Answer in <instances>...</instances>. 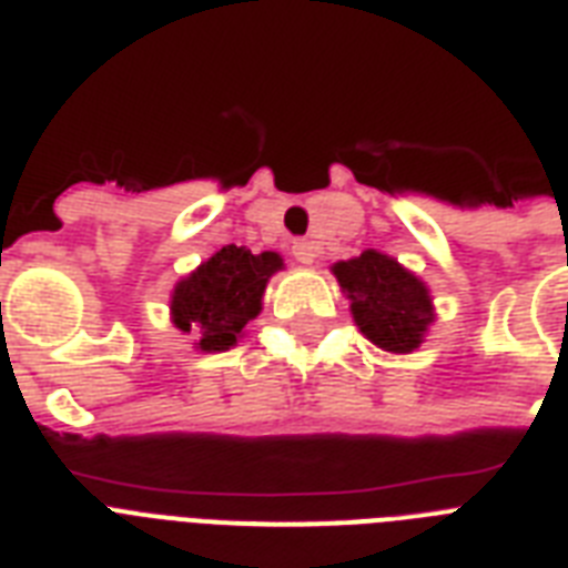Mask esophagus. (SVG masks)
<instances>
[{
	"label": "esophagus",
	"mask_w": 568,
	"mask_h": 568,
	"mask_svg": "<svg viewBox=\"0 0 568 568\" xmlns=\"http://www.w3.org/2000/svg\"><path fill=\"white\" fill-rule=\"evenodd\" d=\"M292 253H294V258L301 262V265H312V262L318 258V244H315V241L301 239V241H294Z\"/></svg>",
	"instance_id": "34e87169"
}]
</instances>
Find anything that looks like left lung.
<instances>
[{
  "mask_svg": "<svg viewBox=\"0 0 568 568\" xmlns=\"http://www.w3.org/2000/svg\"><path fill=\"white\" fill-rule=\"evenodd\" d=\"M351 315L368 342L392 354H413L433 324V297L427 285L397 258L365 250L363 256L333 265Z\"/></svg>",
  "mask_w": 568,
  "mask_h": 568,
  "instance_id": "left-lung-1",
  "label": "left lung"
}]
</instances>
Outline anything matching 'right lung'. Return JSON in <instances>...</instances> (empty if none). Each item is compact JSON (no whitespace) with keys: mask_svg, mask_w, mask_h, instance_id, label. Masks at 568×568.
Instances as JSON below:
<instances>
[{"mask_svg":"<svg viewBox=\"0 0 568 568\" xmlns=\"http://www.w3.org/2000/svg\"><path fill=\"white\" fill-rule=\"evenodd\" d=\"M283 267L280 253H250L226 244L205 258L194 274L182 276L171 294V318L176 329L194 336L196 351L221 354L262 312L267 280Z\"/></svg>","mask_w":568,"mask_h":568,"instance_id":"obj_1","label":"right lung"}]
</instances>
